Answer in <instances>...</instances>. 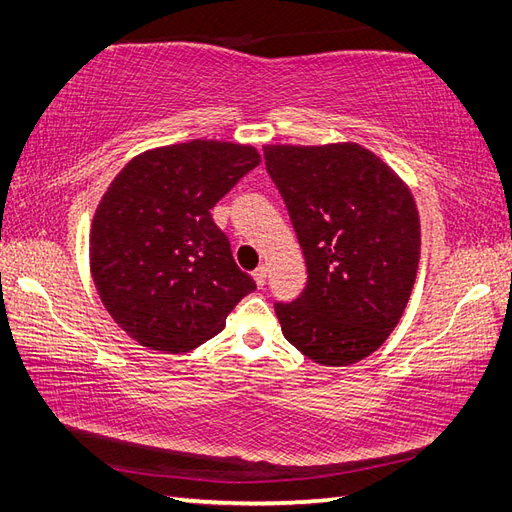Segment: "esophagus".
Masks as SVG:
<instances>
[{
    "mask_svg": "<svg viewBox=\"0 0 512 512\" xmlns=\"http://www.w3.org/2000/svg\"><path fill=\"white\" fill-rule=\"evenodd\" d=\"M254 280H256V285L260 287V289H263L265 285H267V267L265 265H260V267H256L254 269Z\"/></svg>",
    "mask_w": 512,
    "mask_h": 512,
    "instance_id": "esophagus-1",
    "label": "esophagus"
}]
</instances>
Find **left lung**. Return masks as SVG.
<instances>
[{
    "mask_svg": "<svg viewBox=\"0 0 512 512\" xmlns=\"http://www.w3.org/2000/svg\"><path fill=\"white\" fill-rule=\"evenodd\" d=\"M306 260V287L276 302L282 335L322 366L372 355L399 324L420 258L410 188L359 144L265 146Z\"/></svg>",
    "mask_w": 512,
    "mask_h": 512,
    "instance_id": "8db88e82",
    "label": "left lung"
}]
</instances>
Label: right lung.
<instances>
[{
  "instance_id": "obj_1",
  "label": "right lung",
  "mask_w": 512,
  "mask_h": 512,
  "mask_svg": "<svg viewBox=\"0 0 512 512\" xmlns=\"http://www.w3.org/2000/svg\"><path fill=\"white\" fill-rule=\"evenodd\" d=\"M258 164L254 146L192 140L133 157L111 181L89 265L102 304L135 342L188 352L256 289L210 210Z\"/></svg>"
}]
</instances>
